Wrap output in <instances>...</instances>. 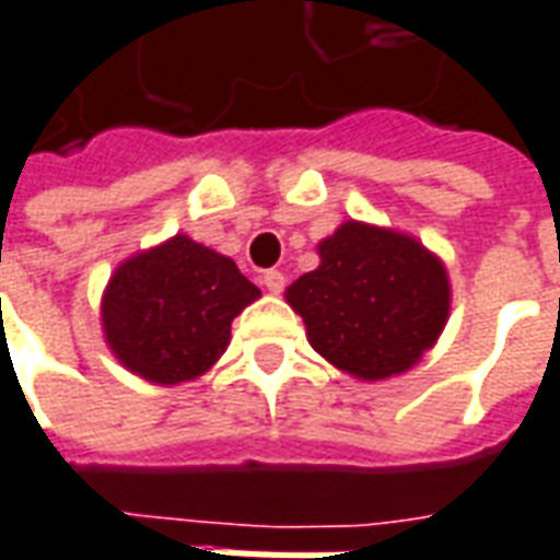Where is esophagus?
Wrapping results in <instances>:
<instances>
[{
    "instance_id": "obj_1",
    "label": "esophagus",
    "mask_w": 560,
    "mask_h": 560,
    "mask_svg": "<svg viewBox=\"0 0 560 560\" xmlns=\"http://www.w3.org/2000/svg\"><path fill=\"white\" fill-rule=\"evenodd\" d=\"M262 285L268 289V292H275V295H280L285 285V277L283 271H277V268H271V271H265L262 275Z\"/></svg>"
}]
</instances>
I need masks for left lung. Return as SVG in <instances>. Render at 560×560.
I'll list each match as a JSON object with an SVG mask.
<instances>
[{
	"label": "left lung",
	"mask_w": 560,
	"mask_h": 560,
	"mask_svg": "<svg viewBox=\"0 0 560 560\" xmlns=\"http://www.w3.org/2000/svg\"><path fill=\"white\" fill-rule=\"evenodd\" d=\"M318 254L322 265L285 292L315 351L363 381L407 372L448 318L443 262L410 235L357 221Z\"/></svg>",
	"instance_id": "left-lung-1"
}]
</instances>
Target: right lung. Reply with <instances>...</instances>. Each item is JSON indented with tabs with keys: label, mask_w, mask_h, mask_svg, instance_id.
I'll list each match as a JSON object with an SVG mask.
<instances>
[{
	"label": "right lung",
	"mask_w": 560,
	"mask_h": 560,
	"mask_svg": "<svg viewBox=\"0 0 560 560\" xmlns=\"http://www.w3.org/2000/svg\"><path fill=\"white\" fill-rule=\"evenodd\" d=\"M256 298L233 259L174 235L117 268L103 298L105 339L147 381H191L224 354L233 318Z\"/></svg>",
	"instance_id": "right-lung-1"
}]
</instances>
